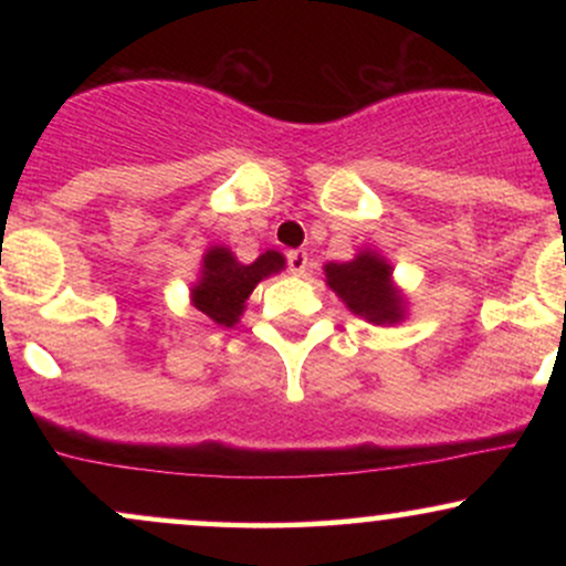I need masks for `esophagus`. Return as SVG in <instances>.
Returning <instances> with one entry per match:
<instances>
[{
    "label": "esophagus",
    "instance_id": "esophagus-1",
    "mask_svg": "<svg viewBox=\"0 0 566 566\" xmlns=\"http://www.w3.org/2000/svg\"><path fill=\"white\" fill-rule=\"evenodd\" d=\"M287 263H290V271L295 276H301L305 271V265H308V252L305 250H292L287 252Z\"/></svg>",
    "mask_w": 566,
    "mask_h": 566
}]
</instances>
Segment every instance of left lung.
<instances>
[{"mask_svg":"<svg viewBox=\"0 0 566 566\" xmlns=\"http://www.w3.org/2000/svg\"><path fill=\"white\" fill-rule=\"evenodd\" d=\"M324 282L350 314L375 327H394L407 319V295L394 282V265L373 247L346 263H324Z\"/></svg>","mask_w":566,"mask_h":566,"instance_id":"8db88e82","label":"left lung"}]
</instances>
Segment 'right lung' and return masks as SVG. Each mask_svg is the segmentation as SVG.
I'll return each mask as SVG.
<instances>
[{
	"label": "right lung",
	"instance_id": "right-lung-1",
	"mask_svg": "<svg viewBox=\"0 0 566 566\" xmlns=\"http://www.w3.org/2000/svg\"><path fill=\"white\" fill-rule=\"evenodd\" d=\"M284 265L287 261L276 250H265L263 255L244 265L226 244H210L201 255L199 279L188 287V297H191L193 308L201 311L207 319L233 327L242 319L252 290L263 279L284 271Z\"/></svg>",
	"mask_w": 566,
	"mask_h": 566
}]
</instances>
